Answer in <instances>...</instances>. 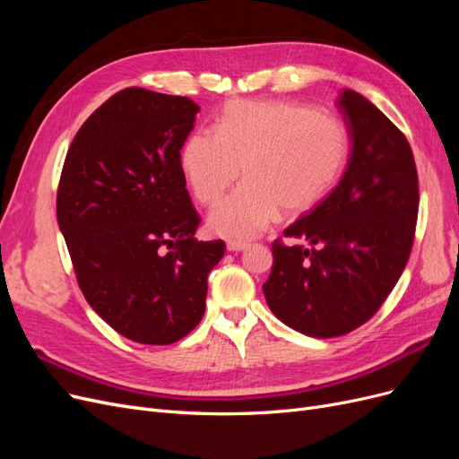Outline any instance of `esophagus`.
Returning <instances> with one entry per match:
<instances>
[{
  "label": "esophagus",
  "mask_w": 459,
  "mask_h": 459,
  "mask_svg": "<svg viewBox=\"0 0 459 459\" xmlns=\"http://www.w3.org/2000/svg\"><path fill=\"white\" fill-rule=\"evenodd\" d=\"M226 247H228V251H231V253H239V251H243V248L248 247V243L241 241V239H230L226 243Z\"/></svg>",
  "instance_id": "esophagus-1"
}]
</instances>
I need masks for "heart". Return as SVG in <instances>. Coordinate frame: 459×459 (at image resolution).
I'll return each mask as SVG.
<instances>
[{
  "label": "heart",
  "instance_id": "heart-1",
  "mask_svg": "<svg viewBox=\"0 0 459 459\" xmlns=\"http://www.w3.org/2000/svg\"><path fill=\"white\" fill-rule=\"evenodd\" d=\"M342 124L290 101H230L214 134L193 132L179 164L193 195L214 204L239 178L247 182L220 201L211 228L224 238H253L277 212L300 214L325 197L349 160Z\"/></svg>",
  "mask_w": 459,
  "mask_h": 459
}]
</instances>
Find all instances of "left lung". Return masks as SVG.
Returning <instances> with one entry per match:
<instances>
[{"label":"left lung","instance_id":"8db88e82","mask_svg":"<svg viewBox=\"0 0 459 459\" xmlns=\"http://www.w3.org/2000/svg\"><path fill=\"white\" fill-rule=\"evenodd\" d=\"M337 107L351 134L349 166L337 187L283 231L293 243H272L273 266L262 285L275 317L316 339L346 335L383 307L408 264L420 211L406 135L358 91L342 90Z\"/></svg>","mask_w":459,"mask_h":459}]
</instances>
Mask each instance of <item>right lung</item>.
Segmentation results:
<instances>
[{
  "label": "right lung",
  "mask_w": 459,
  "mask_h": 459,
  "mask_svg": "<svg viewBox=\"0 0 459 459\" xmlns=\"http://www.w3.org/2000/svg\"><path fill=\"white\" fill-rule=\"evenodd\" d=\"M197 103L126 88L82 124L57 189V221L90 307L122 337L172 344L204 314L226 243L197 241L201 216L179 164Z\"/></svg>",
  "instance_id": "right-lung-1"
}]
</instances>
